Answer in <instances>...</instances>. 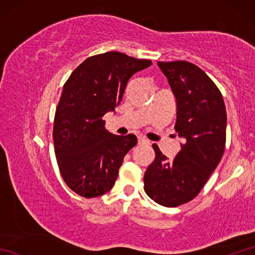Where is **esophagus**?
<instances>
[{
  "label": "esophagus",
  "mask_w": 255,
  "mask_h": 255,
  "mask_svg": "<svg viewBox=\"0 0 255 255\" xmlns=\"http://www.w3.org/2000/svg\"><path fill=\"white\" fill-rule=\"evenodd\" d=\"M138 144L139 145H150V141L147 139L142 138V137H139L138 138Z\"/></svg>",
  "instance_id": "1"
}]
</instances>
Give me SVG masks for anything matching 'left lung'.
Wrapping results in <instances>:
<instances>
[{
	"mask_svg": "<svg viewBox=\"0 0 255 255\" xmlns=\"http://www.w3.org/2000/svg\"><path fill=\"white\" fill-rule=\"evenodd\" d=\"M176 100L175 131L184 138L173 161L152 144L155 158L144 173V191L165 207L188 203L198 195L223 158L227 113L213 80L194 63L158 62Z\"/></svg>",
	"mask_w": 255,
	"mask_h": 255,
	"instance_id": "left-lung-1",
	"label": "left lung"
}]
</instances>
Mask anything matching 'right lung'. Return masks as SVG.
Wrapping results in <instances>:
<instances>
[{
	"mask_svg": "<svg viewBox=\"0 0 255 255\" xmlns=\"http://www.w3.org/2000/svg\"><path fill=\"white\" fill-rule=\"evenodd\" d=\"M151 64L110 51L85 59L64 83L52 137L63 181L80 196L111 191L124 156L137 144L134 134L108 132L102 118L119 105L129 79Z\"/></svg>",
	"mask_w": 255,
	"mask_h": 255,
	"instance_id": "obj_1",
	"label": "right lung"
}]
</instances>
